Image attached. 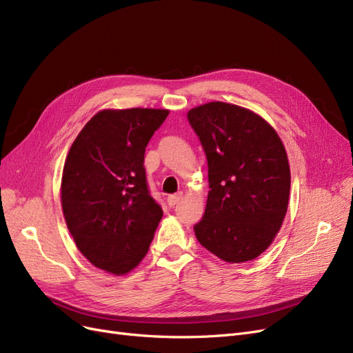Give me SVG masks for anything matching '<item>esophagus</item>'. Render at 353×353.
I'll list each match as a JSON object with an SVG mask.
<instances>
[{
  "label": "esophagus",
  "mask_w": 353,
  "mask_h": 353,
  "mask_svg": "<svg viewBox=\"0 0 353 353\" xmlns=\"http://www.w3.org/2000/svg\"><path fill=\"white\" fill-rule=\"evenodd\" d=\"M181 198H183V194L181 193H177V194H170V196L167 198V203L168 206H174Z\"/></svg>",
  "instance_id": "obj_1"
}]
</instances>
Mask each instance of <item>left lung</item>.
Returning a JSON list of instances; mask_svg holds the SVG:
<instances>
[{"mask_svg": "<svg viewBox=\"0 0 353 353\" xmlns=\"http://www.w3.org/2000/svg\"><path fill=\"white\" fill-rule=\"evenodd\" d=\"M208 160L198 241L228 263L249 262L275 240L288 210L291 170L283 143L262 116L211 101L188 112Z\"/></svg>", "mask_w": 353, "mask_h": 353, "instance_id": "8db88e82", "label": "left lung"}]
</instances>
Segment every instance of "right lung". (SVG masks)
<instances>
[{
  "instance_id": "right-lung-1",
  "label": "right lung",
  "mask_w": 353,
  "mask_h": 353,
  "mask_svg": "<svg viewBox=\"0 0 353 353\" xmlns=\"http://www.w3.org/2000/svg\"><path fill=\"white\" fill-rule=\"evenodd\" d=\"M167 116V109L100 110L65 159V223L88 262L116 276L141 263L163 216L148 192L143 154Z\"/></svg>"
}]
</instances>
